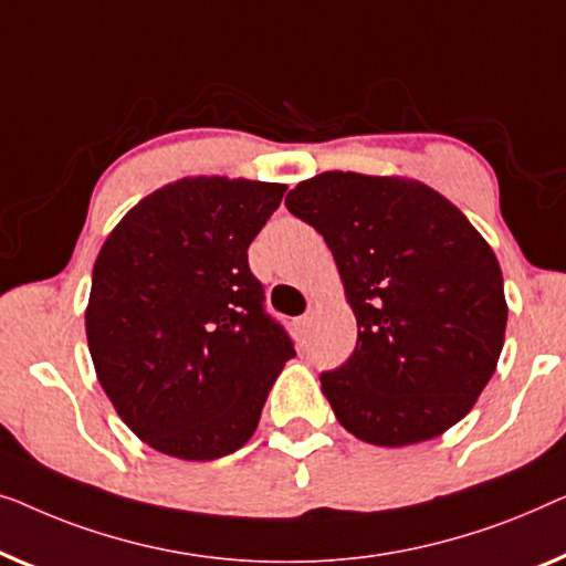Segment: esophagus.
Here are the masks:
<instances>
[{
	"mask_svg": "<svg viewBox=\"0 0 566 566\" xmlns=\"http://www.w3.org/2000/svg\"><path fill=\"white\" fill-rule=\"evenodd\" d=\"M294 325H297V331L305 333L310 325H313V313H305L302 317H297V323H294Z\"/></svg>",
	"mask_w": 566,
	"mask_h": 566,
	"instance_id": "obj_1",
	"label": "esophagus"
}]
</instances>
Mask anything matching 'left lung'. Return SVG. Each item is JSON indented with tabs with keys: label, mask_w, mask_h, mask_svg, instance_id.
Here are the masks:
<instances>
[{
	"label": "left lung",
	"mask_w": 566,
	"mask_h": 566,
	"mask_svg": "<svg viewBox=\"0 0 566 566\" xmlns=\"http://www.w3.org/2000/svg\"><path fill=\"white\" fill-rule=\"evenodd\" d=\"M325 238L359 338L323 395L374 446L449 431L472 410L503 352L507 305L495 253L446 197L418 181L325 171L286 195Z\"/></svg>",
	"instance_id": "left-lung-1"
}]
</instances>
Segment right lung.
<instances>
[{
	"instance_id": "add662e5",
	"label": "right lung",
	"mask_w": 566,
	"mask_h": 566,
	"mask_svg": "<svg viewBox=\"0 0 566 566\" xmlns=\"http://www.w3.org/2000/svg\"><path fill=\"white\" fill-rule=\"evenodd\" d=\"M284 192L181 179L135 205L102 245L86 307L92 361L117 416L156 451L210 461L241 449L294 356L249 266Z\"/></svg>"
}]
</instances>
